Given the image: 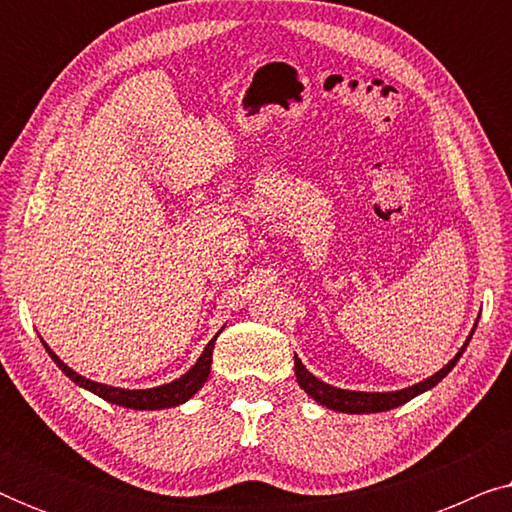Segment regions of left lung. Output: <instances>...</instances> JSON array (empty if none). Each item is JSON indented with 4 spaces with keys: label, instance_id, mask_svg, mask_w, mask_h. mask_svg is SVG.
I'll return each instance as SVG.
<instances>
[{
    "label": "left lung",
    "instance_id": "8db88e82",
    "mask_svg": "<svg viewBox=\"0 0 512 512\" xmlns=\"http://www.w3.org/2000/svg\"><path fill=\"white\" fill-rule=\"evenodd\" d=\"M475 328H478V321H475L473 331L468 333V338L464 345L457 354H454V359H450L445 363L443 368L438 370V373H433L431 377H426V380L412 384V387H405V389H398V391H352V389H338L333 387V384H328L324 380H319L317 375H312L310 370L303 366V361L298 359V354H293V359H296V380L300 384V389H305L307 396H312L314 401L319 405H324L328 410H335V412H347V415H370V412H387V410H394L398 405L412 401V398L424 394V391H429L436 387V384L443 380V377L450 373V370L457 366V361L461 359V354H464V349L468 347V342H471Z\"/></svg>",
    "mask_w": 512,
    "mask_h": 512
}]
</instances>
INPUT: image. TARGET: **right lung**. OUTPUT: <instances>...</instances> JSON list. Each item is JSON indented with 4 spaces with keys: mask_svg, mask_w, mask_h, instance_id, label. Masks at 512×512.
<instances>
[{
    "mask_svg": "<svg viewBox=\"0 0 512 512\" xmlns=\"http://www.w3.org/2000/svg\"><path fill=\"white\" fill-rule=\"evenodd\" d=\"M221 331H223V328H221ZM219 333H216L214 338L207 342L205 352L198 356V361H195L184 375L177 377V380L160 384V387H151V389H123V387H111V384L88 380V377H83V375L76 373V370L69 368L67 363L62 361L60 356L46 345L44 340H41V342H44L46 352L55 361V366H58L62 373H65L74 384H79L81 389H86V391H90V394L104 398V401L121 405V408L163 410V408H177V405L186 403L188 398H193L202 389V384H205L207 377H209V370H212V352H214V342H216V338H219Z\"/></svg>",
    "mask_w": 512,
    "mask_h": 512,
    "instance_id": "add662e5",
    "label": "right lung"
}]
</instances>
